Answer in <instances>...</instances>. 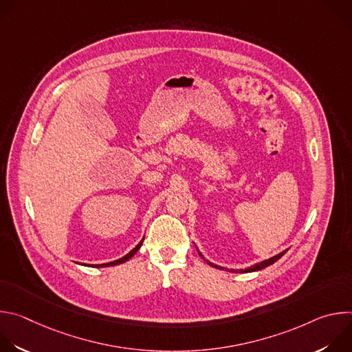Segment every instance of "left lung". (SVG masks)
Segmentation results:
<instances>
[{"label": "left lung", "mask_w": 352, "mask_h": 352, "mask_svg": "<svg viewBox=\"0 0 352 352\" xmlns=\"http://www.w3.org/2000/svg\"><path fill=\"white\" fill-rule=\"evenodd\" d=\"M288 249H285V250H283V252H280V254H277V255H274V256H272V258H269V259H266V261H262V262H259V263H255L254 266H249V267H246L245 270H242V269H239V270H236V269H226V267H221V266H217V265H214V263H212V262H209V261H206L208 262V265H210L212 267H216V269H220V270H228V272H231V273H250V272H258V270H262V269H265V267H267V266H270V265H273L274 262H277L285 252H287ZM199 252V250H197ZM199 255L204 258V255L199 252Z\"/></svg>", "instance_id": "1"}]
</instances>
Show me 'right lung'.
<instances>
[{
  "label": "right lung",
  "mask_w": 352,
  "mask_h": 352,
  "mask_svg": "<svg viewBox=\"0 0 352 352\" xmlns=\"http://www.w3.org/2000/svg\"><path fill=\"white\" fill-rule=\"evenodd\" d=\"M142 243H143V239L131 250V252H128L125 256H122V258H120V259H117V261H114V262H109V263H103V265H85V266H89V267H109V266H116V265H121V263H125L126 261H129L138 250L140 249V246H142ZM78 265H83V263H78Z\"/></svg>",
  "instance_id": "1"
}]
</instances>
